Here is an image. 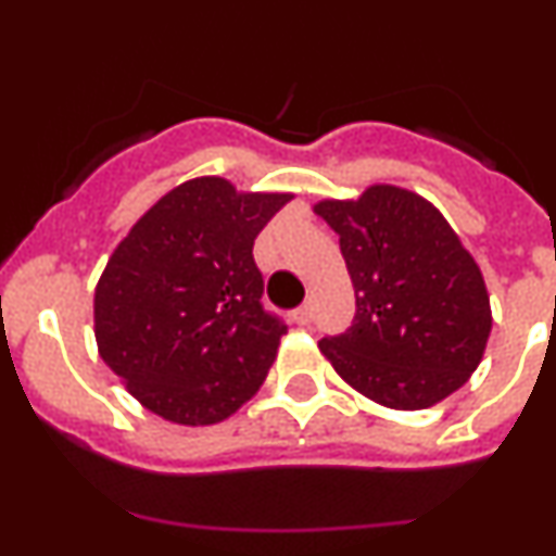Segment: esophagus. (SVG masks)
<instances>
[{"instance_id":"esophagus-1","label":"esophagus","mask_w":556,"mask_h":556,"mask_svg":"<svg viewBox=\"0 0 556 556\" xmlns=\"http://www.w3.org/2000/svg\"><path fill=\"white\" fill-rule=\"evenodd\" d=\"M312 317H314V304H312V301H306L304 306H299V309L293 312V323L295 325H309Z\"/></svg>"}]
</instances>
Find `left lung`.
I'll return each mask as SVG.
<instances>
[{"mask_svg": "<svg viewBox=\"0 0 556 556\" xmlns=\"http://www.w3.org/2000/svg\"><path fill=\"white\" fill-rule=\"evenodd\" d=\"M339 233L355 288V323L319 341L352 390L395 412L450 397L484 357L492 330L479 263L446 217L401 185L312 206Z\"/></svg>", "mask_w": 556, "mask_h": 556, "instance_id": "left-lung-1", "label": "left lung"}]
</instances>
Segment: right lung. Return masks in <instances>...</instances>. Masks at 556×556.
<instances>
[{"label": "right lung", "mask_w": 556, "mask_h": 556, "mask_svg": "<svg viewBox=\"0 0 556 556\" xmlns=\"http://www.w3.org/2000/svg\"><path fill=\"white\" fill-rule=\"evenodd\" d=\"M290 199L193 177L115 247L93 293V333L102 361L148 412L199 428L261 390L285 325L261 306L252 244Z\"/></svg>", "instance_id": "add662e5"}]
</instances>
